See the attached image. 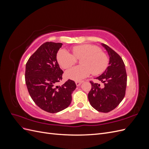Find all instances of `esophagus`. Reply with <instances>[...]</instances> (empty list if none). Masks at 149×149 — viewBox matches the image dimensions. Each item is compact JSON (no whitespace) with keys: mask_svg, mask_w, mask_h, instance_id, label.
Instances as JSON below:
<instances>
[{"mask_svg":"<svg viewBox=\"0 0 149 149\" xmlns=\"http://www.w3.org/2000/svg\"><path fill=\"white\" fill-rule=\"evenodd\" d=\"M83 83V81H76V84L77 86H79Z\"/></svg>","mask_w":149,"mask_h":149,"instance_id":"1","label":"esophagus"}]
</instances>
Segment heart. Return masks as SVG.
Returning <instances> with one entry per match:
<instances>
[{
    "mask_svg": "<svg viewBox=\"0 0 149 149\" xmlns=\"http://www.w3.org/2000/svg\"><path fill=\"white\" fill-rule=\"evenodd\" d=\"M72 52L73 55L65 49H61L56 55L58 63L64 69L74 65L76 58H81L79 63L81 65L71 68L65 72V76L68 79L79 81L91 73L95 75L101 74L107 66L109 60L107 55L94 45L75 46L72 48Z\"/></svg>",
    "mask_w": 149,
    "mask_h": 149,
    "instance_id": "heart-1",
    "label": "heart"
}]
</instances>
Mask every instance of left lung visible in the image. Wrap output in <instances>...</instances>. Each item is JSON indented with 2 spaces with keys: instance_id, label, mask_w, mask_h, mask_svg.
I'll return each mask as SVG.
<instances>
[{
  "instance_id": "8db88e82",
  "label": "left lung",
  "mask_w": 149,
  "mask_h": 149,
  "mask_svg": "<svg viewBox=\"0 0 149 149\" xmlns=\"http://www.w3.org/2000/svg\"><path fill=\"white\" fill-rule=\"evenodd\" d=\"M109 56V66L104 73L96 78L104 83L90 82L91 89L88 93L90 104L96 110L108 112L114 109L123 101L127 86V74L125 65L121 57L106 45L101 43Z\"/></svg>"
}]
</instances>
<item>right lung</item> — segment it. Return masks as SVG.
Here are the masks:
<instances>
[{
	"mask_svg": "<svg viewBox=\"0 0 149 149\" xmlns=\"http://www.w3.org/2000/svg\"><path fill=\"white\" fill-rule=\"evenodd\" d=\"M61 43L46 42L29 59L25 67V83L35 103L49 113H56L68 107L71 94L76 88L74 81L68 79L61 86L63 71L60 69L56 55Z\"/></svg>",
	"mask_w": 149,
	"mask_h": 149,
	"instance_id": "add662e5",
	"label": "right lung"
}]
</instances>
